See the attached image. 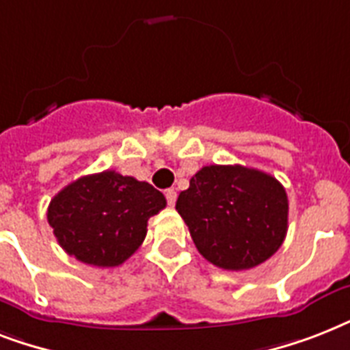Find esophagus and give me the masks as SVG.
I'll list each match as a JSON object with an SVG mask.
<instances>
[{
  "label": "esophagus",
  "mask_w": 350,
  "mask_h": 350,
  "mask_svg": "<svg viewBox=\"0 0 350 350\" xmlns=\"http://www.w3.org/2000/svg\"><path fill=\"white\" fill-rule=\"evenodd\" d=\"M165 198H167V203H169L170 207H174L176 198H178V194H176L174 189H169V191L165 192Z\"/></svg>",
  "instance_id": "obj_1"
}]
</instances>
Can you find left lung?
<instances>
[{"instance_id":"8db88e82","label":"left lung","mask_w":350,"mask_h":350,"mask_svg":"<svg viewBox=\"0 0 350 350\" xmlns=\"http://www.w3.org/2000/svg\"><path fill=\"white\" fill-rule=\"evenodd\" d=\"M176 211L200 254L225 271H249L282 247L287 192L276 178L241 165H207L180 192Z\"/></svg>"}]
</instances>
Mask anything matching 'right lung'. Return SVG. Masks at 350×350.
<instances>
[{
	"mask_svg": "<svg viewBox=\"0 0 350 350\" xmlns=\"http://www.w3.org/2000/svg\"><path fill=\"white\" fill-rule=\"evenodd\" d=\"M167 200L147 181L103 170L72 181L52 198L46 219L68 256L94 267H118L147 236L150 216Z\"/></svg>",
	"mask_w": 350,
	"mask_h": 350,
	"instance_id": "right-lung-1",
	"label": "right lung"
}]
</instances>
